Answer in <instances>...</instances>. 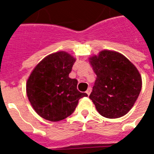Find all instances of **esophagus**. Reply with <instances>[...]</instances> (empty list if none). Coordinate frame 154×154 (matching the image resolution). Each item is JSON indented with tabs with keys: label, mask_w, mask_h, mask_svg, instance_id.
I'll return each instance as SVG.
<instances>
[{
	"label": "esophagus",
	"mask_w": 154,
	"mask_h": 154,
	"mask_svg": "<svg viewBox=\"0 0 154 154\" xmlns=\"http://www.w3.org/2000/svg\"><path fill=\"white\" fill-rule=\"evenodd\" d=\"M91 91H92V89L89 87V88H88V89L86 90V94H88V95H89V94H91Z\"/></svg>",
	"instance_id": "34e87169"
}]
</instances>
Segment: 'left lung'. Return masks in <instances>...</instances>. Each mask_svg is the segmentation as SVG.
Returning a JSON list of instances; mask_svg holds the SVG:
<instances>
[{
    "instance_id": "8db88e82",
    "label": "left lung",
    "mask_w": 154,
    "mask_h": 154,
    "mask_svg": "<svg viewBox=\"0 0 154 154\" xmlns=\"http://www.w3.org/2000/svg\"><path fill=\"white\" fill-rule=\"evenodd\" d=\"M97 78L89 98L97 112L118 118L131 109L138 97L142 81L138 70L125 56L103 50L89 58Z\"/></svg>"
}]
</instances>
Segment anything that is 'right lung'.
<instances>
[{
	"label": "right lung",
	"mask_w": 154,
	"mask_h": 154,
	"mask_svg": "<svg viewBox=\"0 0 154 154\" xmlns=\"http://www.w3.org/2000/svg\"><path fill=\"white\" fill-rule=\"evenodd\" d=\"M75 59L66 52L45 57L31 72L26 93L38 115L50 122H59L74 112L79 99L87 97L77 90V81L69 77Z\"/></svg>",
	"instance_id": "1"
}]
</instances>
